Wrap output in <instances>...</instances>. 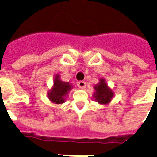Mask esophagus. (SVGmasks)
Wrapping results in <instances>:
<instances>
[{
  "mask_svg": "<svg viewBox=\"0 0 157 157\" xmlns=\"http://www.w3.org/2000/svg\"><path fill=\"white\" fill-rule=\"evenodd\" d=\"M77 85L80 89H83V88H85V87H86V82H85L84 81H79V82L77 83Z\"/></svg>",
  "mask_w": 157,
  "mask_h": 157,
  "instance_id": "obj_1",
  "label": "esophagus"
}]
</instances>
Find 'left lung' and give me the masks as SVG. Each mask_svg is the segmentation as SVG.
<instances>
[{"label": "left lung", "instance_id": "8db88e82", "mask_svg": "<svg viewBox=\"0 0 157 157\" xmlns=\"http://www.w3.org/2000/svg\"><path fill=\"white\" fill-rule=\"evenodd\" d=\"M94 89L96 92L93 95V98H95L96 101H98L99 104H108L110 102V101L114 97V92L108 87L104 78H101L100 82L96 85Z\"/></svg>", "mask_w": 157, "mask_h": 157}]
</instances>
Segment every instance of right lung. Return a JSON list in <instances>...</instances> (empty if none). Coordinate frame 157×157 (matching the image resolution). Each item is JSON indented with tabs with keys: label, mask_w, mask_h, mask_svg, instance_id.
Segmentation results:
<instances>
[{
	"label": "right lung",
	"mask_w": 157,
	"mask_h": 157,
	"mask_svg": "<svg viewBox=\"0 0 157 157\" xmlns=\"http://www.w3.org/2000/svg\"><path fill=\"white\" fill-rule=\"evenodd\" d=\"M72 87L69 82L61 81L59 79V75H56L55 76L54 85L47 94L48 98L55 104H62L65 102V98Z\"/></svg>",
	"instance_id": "add662e5"
}]
</instances>
